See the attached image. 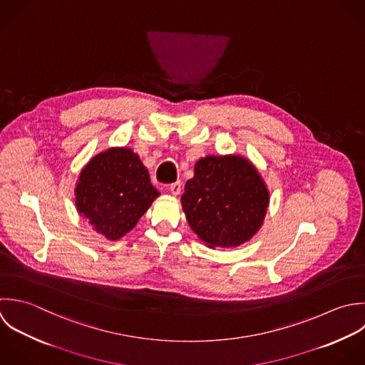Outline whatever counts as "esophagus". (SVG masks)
<instances>
[{"mask_svg":"<svg viewBox=\"0 0 365 365\" xmlns=\"http://www.w3.org/2000/svg\"><path fill=\"white\" fill-rule=\"evenodd\" d=\"M169 190H170V193H172V195H175V196L180 195V192H182V183H180V182H175V183H172V185L169 186Z\"/></svg>","mask_w":365,"mask_h":365,"instance_id":"obj_1","label":"esophagus"}]
</instances>
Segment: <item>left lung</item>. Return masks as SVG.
<instances>
[{
	"label": "left lung",
	"instance_id": "8db88e82",
	"mask_svg": "<svg viewBox=\"0 0 365 365\" xmlns=\"http://www.w3.org/2000/svg\"><path fill=\"white\" fill-rule=\"evenodd\" d=\"M270 195L253 163L237 155L206 156L180 197L190 229L209 247H237L262 227Z\"/></svg>",
	"mask_w": 365,
	"mask_h": 365
}]
</instances>
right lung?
Segmentation results:
<instances>
[{"label": "right lung", "mask_w": 365, "mask_h": 365, "mask_svg": "<svg viewBox=\"0 0 365 365\" xmlns=\"http://www.w3.org/2000/svg\"><path fill=\"white\" fill-rule=\"evenodd\" d=\"M159 195L133 150L110 148L93 156L81 170L75 206L93 230L118 240L136 226Z\"/></svg>", "instance_id": "obj_1"}]
</instances>
